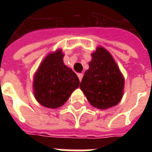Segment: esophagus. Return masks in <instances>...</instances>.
<instances>
[{"mask_svg":"<svg viewBox=\"0 0 152 152\" xmlns=\"http://www.w3.org/2000/svg\"><path fill=\"white\" fill-rule=\"evenodd\" d=\"M77 76H78V77H79V80H82L83 73H79V74H78Z\"/></svg>","mask_w":152,"mask_h":152,"instance_id":"obj_1","label":"esophagus"}]
</instances>
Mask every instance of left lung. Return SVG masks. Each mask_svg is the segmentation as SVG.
Here are the masks:
<instances>
[{
	"mask_svg": "<svg viewBox=\"0 0 152 152\" xmlns=\"http://www.w3.org/2000/svg\"><path fill=\"white\" fill-rule=\"evenodd\" d=\"M91 56L80 88L93 107H112L121 102L124 94V76L112 54L103 47H98Z\"/></svg>",
	"mask_w": 152,
	"mask_h": 152,
	"instance_id": "1",
	"label": "left lung"
}]
</instances>
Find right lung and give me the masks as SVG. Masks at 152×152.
<instances>
[{
	"label": "right lung",
	"instance_id": "right-lung-1",
	"mask_svg": "<svg viewBox=\"0 0 152 152\" xmlns=\"http://www.w3.org/2000/svg\"><path fill=\"white\" fill-rule=\"evenodd\" d=\"M62 50L49 53L38 67L33 80V94L40 105L58 108L80 86L78 76L63 63Z\"/></svg>",
	"mask_w": 152,
	"mask_h": 152
}]
</instances>
